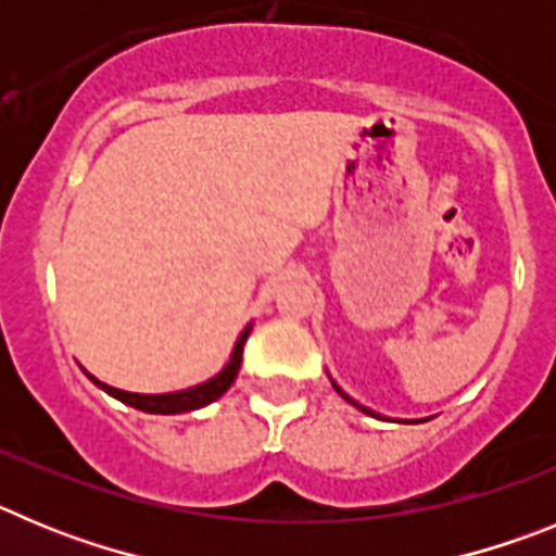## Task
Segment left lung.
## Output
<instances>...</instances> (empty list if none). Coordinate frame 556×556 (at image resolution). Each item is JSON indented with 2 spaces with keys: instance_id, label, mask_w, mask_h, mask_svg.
Returning <instances> with one entry per match:
<instances>
[{
  "instance_id": "8db88e82",
  "label": "left lung",
  "mask_w": 556,
  "mask_h": 556,
  "mask_svg": "<svg viewBox=\"0 0 556 556\" xmlns=\"http://www.w3.org/2000/svg\"><path fill=\"white\" fill-rule=\"evenodd\" d=\"M331 384H333V390H337V392H339V395L345 397L348 404H351V406H356V409H358V412H365V415H372V417H381V415H378V412H372V409H367V406L356 404V401H353V397H351V395H348V392H345V390H342V387H339V384H337V381H331ZM415 424H420V420H415Z\"/></svg>"
}]
</instances>
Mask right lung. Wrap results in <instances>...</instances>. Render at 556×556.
Segmentation results:
<instances>
[{
	"label": "right lung",
	"mask_w": 556,
	"mask_h": 556,
	"mask_svg": "<svg viewBox=\"0 0 556 556\" xmlns=\"http://www.w3.org/2000/svg\"><path fill=\"white\" fill-rule=\"evenodd\" d=\"M250 328L253 326L244 328V331L239 333V339H236L228 365H225L214 378H208V381H203V384H198V387H189V390L164 392V395H141V392L116 390V387L105 384V381L94 378L91 372H86V370L83 372H86V376L91 378V381H94L100 390H105L108 395H113L116 401H122V404L132 406V409L150 412V415H180V412L203 409V406L214 404L217 397H223L225 392H228V387L233 384L236 372H239V367H242V351H244V342H248V337H250Z\"/></svg>",
	"instance_id": "1"
}]
</instances>
